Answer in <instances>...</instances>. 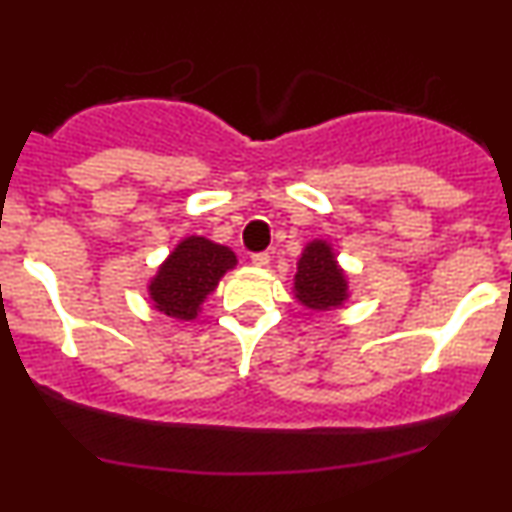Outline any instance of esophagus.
Here are the masks:
<instances>
[{"label": "esophagus", "instance_id": "34e87169", "mask_svg": "<svg viewBox=\"0 0 512 512\" xmlns=\"http://www.w3.org/2000/svg\"><path fill=\"white\" fill-rule=\"evenodd\" d=\"M269 262H272L269 252H257V255H252V264H255V267L264 269V267H269Z\"/></svg>", "mask_w": 512, "mask_h": 512}]
</instances>
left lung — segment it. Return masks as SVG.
Masks as SVG:
<instances>
[{"instance_id": "obj_1", "label": "left lung", "mask_w": 512, "mask_h": 512, "mask_svg": "<svg viewBox=\"0 0 512 512\" xmlns=\"http://www.w3.org/2000/svg\"><path fill=\"white\" fill-rule=\"evenodd\" d=\"M293 298L310 312H331L346 307L350 300V281L346 269L338 264L336 250L329 240H310L300 252L298 272L293 276Z\"/></svg>"}]
</instances>
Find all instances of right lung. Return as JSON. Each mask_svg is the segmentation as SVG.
I'll use <instances>...</instances> for the list:
<instances>
[{
  "instance_id": "1",
  "label": "right lung",
  "mask_w": 512,
  "mask_h": 512,
  "mask_svg": "<svg viewBox=\"0 0 512 512\" xmlns=\"http://www.w3.org/2000/svg\"><path fill=\"white\" fill-rule=\"evenodd\" d=\"M236 264L238 257L229 245L214 243L205 236H186L178 240L147 281L150 303L176 322H195L205 300Z\"/></svg>"
}]
</instances>
